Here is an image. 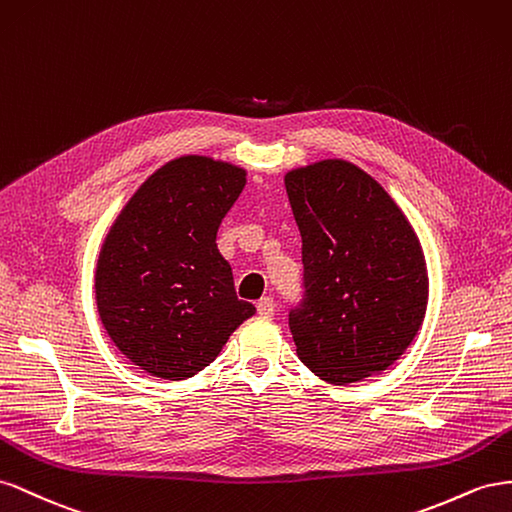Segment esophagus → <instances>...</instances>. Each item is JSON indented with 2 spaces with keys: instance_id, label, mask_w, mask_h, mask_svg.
<instances>
[{
  "instance_id": "obj_1",
  "label": "esophagus",
  "mask_w": 512,
  "mask_h": 512,
  "mask_svg": "<svg viewBox=\"0 0 512 512\" xmlns=\"http://www.w3.org/2000/svg\"><path fill=\"white\" fill-rule=\"evenodd\" d=\"M274 298H261L259 302H257V313L261 315V317H272L274 315Z\"/></svg>"
}]
</instances>
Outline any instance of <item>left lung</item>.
Wrapping results in <instances>:
<instances>
[{"label":"left lung","instance_id":"1","mask_svg":"<svg viewBox=\"0 0 512 512\" xmlns=\"http://www.w3.org/2000/svg\"><path fill=\"white\" fill-rule=\"evenodd\" d=\"M285 188L302 236L304 291L289 309L298 358L339 386L388 369L427 311V264L412 225L347 160L289 171Z\"/></svg>","mask_w":512,"mask_h":512}]
</instances>
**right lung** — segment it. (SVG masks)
<instances>
[{
	"instance_id": "add662e5",
	"label": "right lung",
	"mask_w": 512,
	"mask_h": 512,
	"mask_svg": "<svg viewBox=\"0 0 512 512\" xmlns=\"http://www.w3.org/2000/svg\"><path fill=\"white\" fill-rule=\"evenodd\" d=\"M246 171L182 156L130 197L102 244L96 302L120 352L150 375L193 377L255 313L236 296L216 231L240 197Z\"/></svg>"
}]
</instances>
